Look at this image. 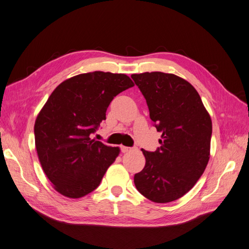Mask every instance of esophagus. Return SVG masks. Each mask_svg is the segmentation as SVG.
Listing matches in <instances>:
<instances>
[{"label": "esophagus", "mask_w": 249, "mask_h": 249, "mask_svg": "<svg viewBox=\"0 0 249 249\" xmlns=\"http://www.w3.org/2000/svg\"><path fill=\"white\" fill-rule=\"evenodd\" d=\"M120 148H121V151H122L123 153H125V152H128L129 150H131V148H130V147H126V146H121Z\"/></svg>", "instance_id": "1"}]
</instances>
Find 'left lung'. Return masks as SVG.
Instances as JSON below:
<instances>
[{
	"label": "left lung",
	"mask_w": 249,
	"mask_h": 249,
	"mask_svg": "<svg viewBox=\"0 0 249 249\" xmlns=\"http://www.w3.org/2000/svg\"><path fill=\"white\" fill-rule=\"evenodd\" d=\"M161 132L160 147L143 151L146 164L134 175L140 193L158 203L174 201L194 187L210 159L212 120L193 85L161 72L131 75Z\"/></svg>",
	"instance_id": "obj_1"
}]
</instances>
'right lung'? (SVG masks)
I'll return each mask as SVG.
<instances>
[{"label": "right lung", "instance_id": "right-lung-1", "mask_svg": "<svg viewBox=\"0 0 249 249\" xmlns=\"http://www.w3.org/2000/svg\"><path fill=\"white\" fill-rule=\"evenodd\" d=\"M124 74L93 72L74 76L54 89L34 125L42 170L54 189L80 198L100 184L120 149L91 140L121 91L133 87Z\"/></svg>", "mask_w": 249, "mask_h": 249}]
</instances>
